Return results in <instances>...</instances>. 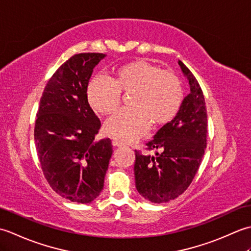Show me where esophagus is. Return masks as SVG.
Returning <instances> with one entry per match:
<instances>
[{
	"instance_id": "1",
	"label": "esophagus",
	"mask_w": 251,
	"mask_h": 251,
	"mask_svg": "<svg viewBox=\"0 0 251 251\" xmlns=\"http://www.w3.org/2000/svg\"><path fill=\"white\" fill-rule=\"evenodd\" d=\"M112 145H113L114 147H122V146H124V142L120 139H113L112 140Z\"/></svg>"
}]
</instances>
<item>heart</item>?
I'll return each mask as SVG.
<instances>
[{
	"instance_id": "1",
	"label": "heart",
	"mask_w": 251,
	"mask_h": 251,
	"mask_svg": "<svg viewBox=\"0 0 251 251\" xmlns=\"http://www.w3.org/2000/svg\"><path fill=\"white\" fill-rule=\"evenodd\" d=\"M131 106H125L105 122L109 135L132 140L146 134L151 122L162 125L177 114L182 103V87L178 76L145 60L120 67L114 79L96 76L87 88L90 106L99 114H110L120 104L122 92L129 93Z\"/></svg>"
}]
</instances>
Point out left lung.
Wrapping results in <instances>:
<instances>
[{"label": "left lung", "mask_w": 251, "mask_h": 251, "mask_svg": "<svg viewBox=\"0 0 251 251\" xmlns=\"http://www.w3.org/2000/svg\"><path fill=\"white\" fill-rule=\"evenodd\" d=\"M179 66L189 79L191 92L175 119L146 143L148 151L159 152L151 156L135 150L137 191L157 204L177 199L189 188L207 145V111L202 90L183 62L179 60Z\"/></svg>", "instance_id": "obj_1"}]
</instances>
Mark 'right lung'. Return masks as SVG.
<instances>
[{
    "mask_svg": "<svg viewBox=\"0 0 251 251\" xmlns=\"http://www.w3.org/2000/svg\"><path fill=\"white\" fill-rule=\"evenodd\" d=\"M101 52L75 54L52 74L40 100L34 140L40 165L56 193L87 204L99 196L112 155L109 138L96 141L101 123L87 100Z\"/></svg>",
    "mask_w": 251,
    "mask_h": 251,
    "instance_id": "obj_1",
    "label": "right lung"
}]
</instances>
